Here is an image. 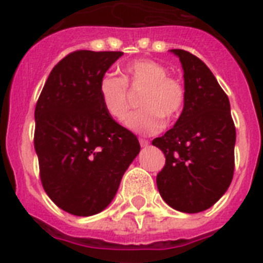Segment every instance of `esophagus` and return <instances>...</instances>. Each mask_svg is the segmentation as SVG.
<instances>
[{
	"instance_id": "34e87169",
	"label": "esophagus",
	"mask_w": 263,
	"mask_h": 263,
	"mask_svg": "<svg viewBox=\"0 0 263 263\" xmlns=\"http://www.w3.org/2000/svg\"><path fill=\"white\" fill-rule=\"evenodd\" d=\"M139 143H140V146H142V147H147L148 144H150V142H148L147 139H142V138H140Z\"/></svg>"
}]
</instances>
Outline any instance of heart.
<instances>
[{
    "mask_svg": "<svg viewBox=\"0 0 263 263\" xmlns=\"http://www.w3.org/2000/svg\"><path fill=\"white\" fill-rule=\"evenodd\" d=\"M127 87L143 88L139 97L140 110L125 120V125L135 134L153 135L164 128V119L179 117L185 105L184 86L168 76V69L153 60H136L123 67V78L105 75L98 92L106 115L116 121L125 117L129 107Z\"/></svg>",
    "mask_w": 263,
    "mask_h": 263,
    "instance_id": "1",
    "label": "heart"
}]
</instances>
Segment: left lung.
<instances>
[{
  "label": "left lung",
  "instance_id": "left-lung-1",
  "mask_svg": "<svg viewBox=\"0 0 263 263\" xmlns=\"http://www.w3.org/2000/svg\"><path fill=\"white\" fill-rule=\"evenodd\" d=\"M171 53L183 67L185 105L173 128L153 140L166 158L157 187L171 208L199 213L232 181L236 129L228 97L206 64L181 49Z\"/></svg>",
  "mask_w": 263,
  "mask_h": 263
}]
</instances>
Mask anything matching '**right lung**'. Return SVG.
<instances>
[{"label":"right lung","mask_w":263,"mask_h":263,"mask_svg":"<svg viewBox=\"0 0 263 263\" xmlns=\"http://www.w3.org/2000/svg\"><path fill=\"white\" fill-rule=\"evenodd\" d=\"M121 51L78 50L47 78L35 107L34 146L45 191L60 209L88 217L109 206L139 140L106 115L98 86Z\"/></svg>","instance_id":"right-lung-1"}]
</instances>
